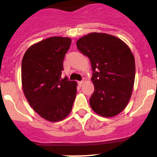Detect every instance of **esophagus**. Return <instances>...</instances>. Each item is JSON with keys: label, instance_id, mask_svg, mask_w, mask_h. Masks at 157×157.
<instances>
[{"label": "esophagus", "instance_id": "obj_1", "mask_svg": "<svg viewBox=\"0 0 157 157\" xmlns=\"http://www.w3.org/2000/svg\"><path fill=\"white\" fill-rule=\"evenodd\" d=\"M83 84V80H81V81H79L78 82V85L80 86H82V85Z\"/></svg>", "mask_w": 157, "mask_h": 157}]
</instances>
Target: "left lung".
I'll list each match as a JSON object with an SVG mask.
<instances>
[{"instance_id": "obj_1", "label": "left lung", "mask_w": 157, "mask_h": 157, "mask_svg": "<svg viewBox=\"0 0 157 157\" xmlns=\"http://www.w3.org/2000/svg\"><path fill=\"white\" fill-rule=\"evenodd\" d=\"M77 47L88 57L93 69L92 109L103 117L119 114L129 102L135 78V61L131 49L118 38L98 33L80 38Z\"/></svg>"}]
</instances>
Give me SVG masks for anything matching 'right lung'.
Listing matches in <instances>:
<instances>
[{
	"label": "right lung",
	"mask_w": 157,
	"mask_h": 157,
	"mask_svg": "<svg viewBox=\"0 0 157 157\" xmlns=\"http://www.w3.org/2000/svg\"><path fill=\"white\" fill-rule=\"evenodd\" d=\"M71 39L51 37L27 49L23 58V90L31 107L52 122L64 119L71 112L77 82L61 78L63 62Z\"/></svg>",
	"instance_id": "obj_1"
}]
</instances>
